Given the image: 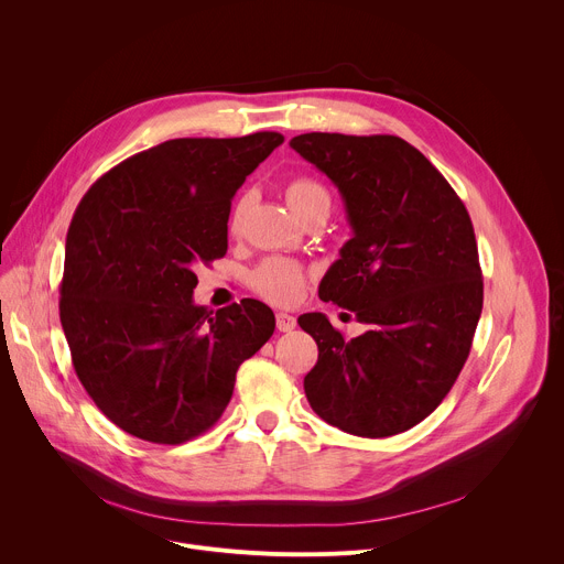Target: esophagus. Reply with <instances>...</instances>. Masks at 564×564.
<instances>
[{"label": "esophagus", "mask_w": 564, "mask_h": 564, "mask_svg": "<svg viewBox=\"0 0 564 564\" xmlns=\"http://www.w3.org/2000/svg\"><path fill=\"white\" fill-rule=\"evenodd\" d=\"M294 326H296V318L292 314L276 312V328H279V333H290V330H294Z\"/></svg>", "instance_id": "1"}]
</instances>
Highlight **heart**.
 Listing matches in <instances>:
<instances>
[{"label":"heart","instance_id":"obj_1","mask_svg":"<svg viewBox=\"0 0 564 564\" xmlns=\"http://www.w3.org/2000/svg\"><path fill=\"white\" fill-rule=\"evenodd\" d=\"M288 203L290 207L301 216L307 218L316 212H330V194L328 189L321 185L316 178L310 176H299L294 181H290L288 189H285ZM252 207V196L243 194L240 196L229 214V231H238L240 225H243L248 212ZM250 285L252 290L263 296L270 303L276 305H292L301 299L303 290H305V270L303 265H299L292 259H283V257H272L268 261H263L250 276Z\"/></svg>","mask_w":564,"mask_h":564}]
</instances>
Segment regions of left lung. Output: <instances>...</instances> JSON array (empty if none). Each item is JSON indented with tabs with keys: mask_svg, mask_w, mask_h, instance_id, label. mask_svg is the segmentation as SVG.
Listing matches in <instances>:
<instances>
[{
	"mask_svg": "<svg viewBox=\"0 0 564 564\" xmlns=\"http://www.w3.org/2000/svg\"><path fill=\"white\" fill-rule=\"evenodd\" d=\"M290 147L339 187L355 231L318 299L368 326L346 339L321 312L299 316L318 346L305 397L350 435L404 433L442 404L470 352L485 301L470 216L431 160L397 135L312 131Z\"/></svg>",
	"mask_w": 564,
	"mask_h": 564,
	"instance_id": "obj_1",
	"label": "left lung"
}]
</instances>
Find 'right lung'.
<instances>
[{"label": "right lung", "instance_id": "1", "mask_svg": "<svg viewBox=\"0 0 564 564\" xmlns=\"http://www.w3.org/2000/svg\"><path fill=\"white\" fill-rule=\"evenodd\" d=\"M283 142L176 138L140 151L79 200L64 252L59 321L96 406L124 433L183 444L227 409L236 370L274 333V312L243 299L196 305V270L225 257L236 189Z\"/></svg>", "mask_w": 564, "mask_h": 564}]
</instances>
